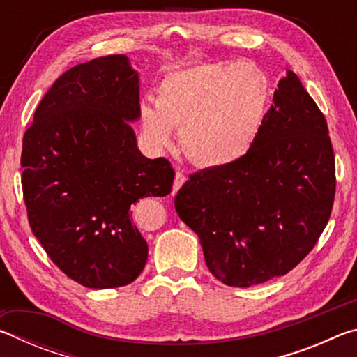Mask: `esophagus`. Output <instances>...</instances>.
I'll list each match as a JSON object with an SVG mask.
<instances>
[{"mask_svg": "<svg viewBox=\"0 0 357 357\" xmlns=\"http://www.w3.org/2000/svg\"><path fill=\"white\" fill-rule=\"evenodd\" d=\"M187 181V176L183 173V172H176V174H174V183H173V195L176 193L181 187L184 185V183Z\"/></svg>", "mask_w": 357, "mask_h": 357, "instance_id": "esophagus-1", "label": "esophagus"}]
</instances>
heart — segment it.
Masks as SVG:
<instances>
[{
	"label": "heart",
	"instance_id": "obj_1",
	"mask_svg": "<svg viewBox=\"0 0 357 357\" xmlns=\"http://www.w3.org/2000/svg\"><path fill=\"white\" fill-rule=\"evenodd\" d=\"M269 82L252 63H203L168 72L154 102L143 99L138 116L151 146L172 143L179 128L184 154L200 167H225L249 153L261 129Z\"/></svg>",
	"mask_w": 357,
	"mask_h": 357
}]
</instances>
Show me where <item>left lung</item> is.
I'll return each instance as SVG.
<instances>
[{
    "mask_svg": "<svg viewBox=\"0 0 357 357\" xmlns=\"http://www.w3.org/2000/svg\"><path fill=\"white\" fill-rule=\"evenodd\" d=\"M328 123L287 70L243 159L190 174L174 208L217 280L247 288L285 275L315 247L335 195Z\"/></svg>",
    "mask_w": 357,
    "mask_h": 357,
    "instance_id": "obj_1",
    "label": "left lung"
}]
</instances>
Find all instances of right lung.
<instances>
[{
	"label": "right lung",
	"instance_id": "add662e5",
	"mask_svg": "<svg viewBox=\"0 0 357 357\" xmlns=\"http://www.w3.org/2000/svg\"><path fill=\"white\" fill-rule=\"evenodd\" d=\"M140 80L126 55L74 66L52 84L23 135L22 187L33 234L86 288L134 282L148 244L132 204L172 192L164 157L137 148Z\"/></svg>",
	"mask_w": 357,
	"mask_h": 357
}]
</instances>
